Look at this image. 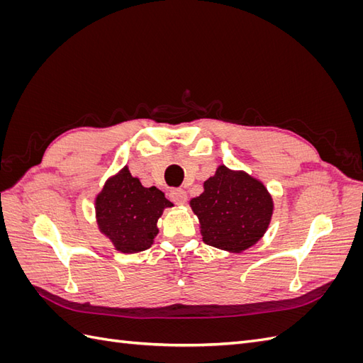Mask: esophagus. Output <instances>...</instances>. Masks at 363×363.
Segmentation results:
<instances>
[{
	"label": "esophagus",
	"mask_w": 363,
	"mask_h": 363,
	"mask_svg": "<svg viewBox=\"0 0 363 363\" xmlns=\"http://www.w3.org/2000/svg\"><path fill=\"white\" fill-rule=\"evenodd\" d=\"M169 196H171V200H172L175 204H179V206L184 204L186 200H188V194H186L184 189H172L171 194H169Z\"/></svg>",
	"instance_id": "esophagus-1"
}]
</instances>
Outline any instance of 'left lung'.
<instances>
[{"instance_id":"obj_1","label":"left lung","mask_w":363,"mask_h":363,"mask_svg":"<svg viewBox=\"0 0 363 363\" xmlns=\"http://www.w3.org/2000/svg\"><path fill=\"white\" fill-rule=\"evenodd\" d=\"M189 204L199 216L204 242L230 252H242L257 244L274 211L265 184L225 164H219L215 175L204 182L203 194Z\"/></svg>"}]
</instances>
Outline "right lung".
<instances>
[{
  "mask_svg": "<svg viewBox=\"0 0 363 363\" xmlns=\"http://www.w3.org/2000/svg\"><path fill=\"white\" fill-rule=\"evenodd\" d=\"M172 203L155 186L145 188L130 174L128 167L107 179L95 199L100 232L111 239L119 252L148 250L159 233L157 219Z\"/></svg>",
  "mask_w": 363,
  "mask_h": 363,
  "instance_id": "1",
  "label": "right lung"
}]
</instances>
